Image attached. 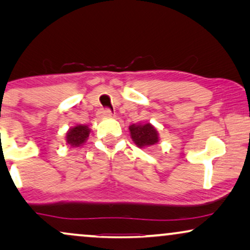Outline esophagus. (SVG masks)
Here are the masks:
<instances>
[{
    "instance_id": "obj_1",
    "label": "esophagus",
    "mask_w": 250,
    "mask_h": 250,
    "mask_svg": "<svg viewBox=\"0 0 250 250\" xmlns=\"http://www.w3.org/2000/svg\"><path fill=\"white\" fill-rule=\"evenodd\" d=\"M99 114H100L101 117H104V118H110L114 116L112 111L109 110V109H102V110L99 111Z\"/></svg>"
}]
</instances>
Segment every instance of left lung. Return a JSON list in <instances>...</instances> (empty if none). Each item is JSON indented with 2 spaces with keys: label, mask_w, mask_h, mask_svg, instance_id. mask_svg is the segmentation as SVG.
<instances>
[{
  "label": "left lung",
  "mask_w": 250,
  "mask_h": 250,
  "mask_svg": "<svg viewBox=\"0 0 250 250\" xmlns=\"http://www.w3.org/2000/svg\"><path fill=\"white\" fill-rule=\"evenodd\" d=\"M133 142L139 148H146L159 142V134L155 126L146 123V124H132L128 127Z\"/></svg>",
  "instance_id": "obj_1"
}]
</instances>
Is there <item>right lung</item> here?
<instances>
[{
    "label": "right lung",
    "instance_id": "right-lung-1",
    "mask_svg": "<svg viewBox=\"0 0 250 250\" xmlns=\"http://www.w3.org/2000/svg\"><path fill=\"white\" fill-rule=\"evenodd\" d=\"M91 128L87 125H76L70 127L66 133V142L70 146H83L90 135Z\"/></svg>",
    "mask_w": 250,
    "mask_h": 250
}]
</instances>
